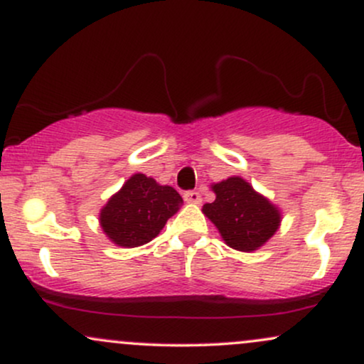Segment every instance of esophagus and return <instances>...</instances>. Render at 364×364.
<instances>
[{
	"label": "esophagus",
	"mask_w": 364,
	"mask_h": 364,
	"mask_svg": "<svg viewBox=\"0 0 364 364\" xmlns=\"http://www.w3.org/2000/svg\"><path fill=\"white\" fill-rule=\"evenodd\" d=\"M183 198H185L186 203H191V205H198L200 202H202V196H200L198 191H186L185 195H183Z\"/></svg>",
	"instance_id": "obj_1"
}]
</instances>
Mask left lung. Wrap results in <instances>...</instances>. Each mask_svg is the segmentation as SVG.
Listing matches in <instances>:
<instances>
[{
	"label": "left lung",
	"instance_id": "left-lung-1",
	"mask_svg": "<svg viewBox=\"0 0 364 364\" xmlns=\"http://www.w3.org/2000/svg\"><path fill=\"white\" fill-rule=\"evenodd\" d=\"M215 193L202 212L215 225L224 243L237 252L262 248L281 228L282 214L267 196L258 193L248 181L231 176L210 185Z\"/></svg>",
	"mask_w": 364,
	"mask_h": 364
}]
</instances>
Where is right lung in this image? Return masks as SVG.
I'll list each match as a JSON object with an SVG mask.
<instances>
[{
    "mask_svg": "<svg viewBox=\"0 0 364 364\" xmlns=\"http://www.w3.org/2000/svg\"><path fill=\"white\" fill-rule=\"evenodd\" d=\"M181 205V195L173 186L136 173L101 208L99 224L116 246L136 248L152 241Z\"/></svg>",
    "mask_w": 364,
    "mask_h": 364,
    "instance_id": "add662e5",
    "label": "right lung"
}]
</instances>
